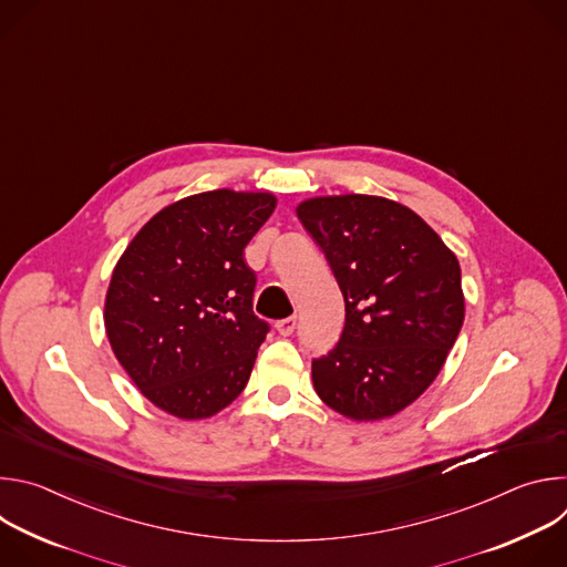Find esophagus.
<instances>
[{
    "instance_id": "obj_1",
    "label": "esophagus",
    "mask_w": 567,
    "mask_h": 567,
    "mask_svg": "<svg viewBox=\"0 0 567 567\" xmlns=\"http://www.w3.org/2000/svg\"><path fill=\"white\" fill-rule=\"evenodd\" d=\"M296 326H298V318H296V316H289V318H282V320L276 322V330H278L280 337H291L293 330H296Z\"/></svg>"
}]
</instances>
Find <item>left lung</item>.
Masks as SVG:
<instances>
[{"label":"left lung","instance_id":"left-lung-1","mask_svg":"<svg viewBox=\"0 0 567 567\" xmlns=\"http://www.w3.org/2000/svg\"><path fill=\"white\" fill-rule=\"evenodd\" d=\"M298 217L346 302L339 343L311 361L313 388L350 420L390 417L433 383L460 334V262L420 215L383 197H316Z\"/></svg>","mask_w":567,"mask_h":567}]
</instances>
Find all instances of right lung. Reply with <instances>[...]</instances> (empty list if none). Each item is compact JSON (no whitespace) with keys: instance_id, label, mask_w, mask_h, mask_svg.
<instances>
[{"instance_id":"right-lung-1","label":"right lung","mask_w":567,"mask_h":567,"mask_svg":"<svg viewBox=\"0 0 567 567\" xmlns=\"http://www.w3.org/2000/svg\"><path fill=\"white\" fill-rule=\"evenodd\" d=\"M274 208L269 193L193 195L156 213L121 256L107 339L161 411L204 420L245 390L271 330L254 313L258 278L245 247Z\"/></svg>"}]
</instances>
